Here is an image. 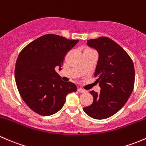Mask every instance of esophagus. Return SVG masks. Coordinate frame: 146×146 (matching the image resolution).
Returning a JSON list of instances; mask_svg holds the SVG:
<instances>
[{
    "label": "esophagus",
    "instance_id": "1",
    "mask_svg": "<svg viewBox=\"0 0 146 146\" xmlns=\"http://www.w3.org/2000/svg\"><path fill=\"white\" fill-rule=\"evenodd\" d=\"M78 91H79V92H80V93H86V90H84L82 88H78Z\"/></svg>",
    "mask_w": 146,
    "mask_h": 146
}]
</instances>
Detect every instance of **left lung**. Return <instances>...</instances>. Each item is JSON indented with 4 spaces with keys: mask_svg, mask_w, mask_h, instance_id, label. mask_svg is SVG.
<instances>
[{
    "mask_svg": "<svg viewBox=\"0 0 146 146\" xmlns=\"http://www.w3.org/2000/svg\"><path fill=\"white\" fill-rule=\"evenodd\" d=\"M86 44L98 52L94 76L100 91H90L94 102L83 110L91 117L103 119L117 113L128 100L134 85V66L127 52L108 37L88 40Z\"/></svg>",
    "mask_w": 146,
    "mask_h": 146,
    "instance_id": "8db88e82",
    "label": "left lung"
}]
</instances>
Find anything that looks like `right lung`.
<instances>
[{
  "mask_svg": "<svg viewBox=\"0 0 146 146\" xmlns=\"http://www.w3.org/2000/svg\"><path fill=\"white\" fill-rule=\"evenodd\" d=\"M79 40L46 34L33 40L19 54L15 77L21 97L29 108L43 116L56 113L64 106L66 96L76 92L72 82H63L55 72L61 70L66 53Z\"/></svg>",
  "mask_w": 146,
  "mask_h": 146,
  "instance_id": "obj_1",
  "label": "right lung"
}]
</instances>
